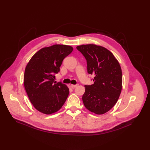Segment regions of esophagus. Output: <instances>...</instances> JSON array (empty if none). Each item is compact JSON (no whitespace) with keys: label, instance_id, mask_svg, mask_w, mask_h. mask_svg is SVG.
<instances>
[{"label":"esophagus","instance_id":"1","mask_svg":"<svg viewBox=\"0 0 150 150\" xmlns=\"http://www.w3.org/2000/svg\"><path fill=\"white\" fill-rule=\"evenodd\" d=\"M77 86H78L77 84H75H75H71V85H70V87L72 88H76Z\"/></svg>","mask_w":150,"mask_h":150}]
</instances>
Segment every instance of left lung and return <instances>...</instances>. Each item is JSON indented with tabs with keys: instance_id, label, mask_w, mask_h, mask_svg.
I'll return each mask as SVG.
<instances>
[{
	"instance_id": "8db88e82",
	"label": "left lung",
	"mask_w": 150,
	"mask_h": 150,
	"mask_svg": "<svg viewBox=\"0 0 150 150\" xmlns=\"http://www.w3.org/2000/svg\"><path fill=\"white\" fill-rule=\"evenodd\" d=\"M87 61L89 74L93 84L85 85L82 100L89 111L103 114L112 109L119 98L122 88V73L119 61L103 47L95 44L76 47Z\"/></svg>"
}]
</instances>
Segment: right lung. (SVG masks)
I'll use <instances>...</instances> for the list:
<instances>
[{"mask_svg":"<svg viewBox=\"0 0 150 150\" xmlns=\"http://www.w3.org/2000/svg\"><path fill=\"white\" fill-rule=\"evenodd\" d=\"M73 47L56 44L37 52L27 64L23 77L24 87L30 102L45 114L57 112L69 96L67 86L54 81L63 59L72 53Z\"/></svg>","mask_w":150,"mask_h":150,"instance_id":"add662e5","label":"right lung"}]
</instances>
